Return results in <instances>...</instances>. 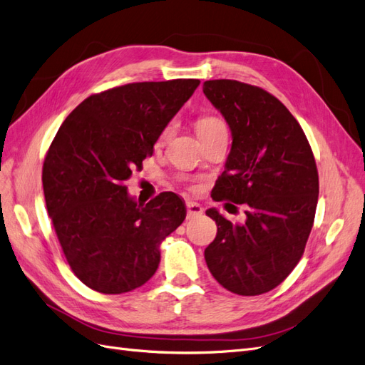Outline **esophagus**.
<instances>
[{"instance_id": "1", "label": "esophagus", "mask_w": 365, "mask_h": 365, "mask_svg": "<svg viewBox=\"0 0 365 365\" xmlns=\"http://www.w3.org/2000/svg\"><path fill=\"white\" fill-rule=\"evenodd\" d=\"M185 207H187V216L189 217H196L202 215V207L197 202H187Z\"/></svg>"}]
</instances>
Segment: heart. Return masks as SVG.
Returning a JSON list of instances; mask_svg holds the SVG:
<instances>
[{"mask_svg":"<svg viewBox=\"0 0 365 365\" xmlns=\"http://www.w3.org/2000/svg\"><path fill=\"white\" fill-rule=\"evenodd\" d=\"M220 126H224L222 121H220L217 117H213V115H202L196 120L195 123V128H196V134L201 135V134H207V132H212ZM172 132V126H165L161 132V140L168 138Z\"/></svg>","mask_w":365,"mask_h":365,"instance_id":"1","label":"heart"}]
</instances>
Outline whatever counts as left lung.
<instances>
[{
  "label": "left lung",
  "mask_w": 365,
  "mask_h": 365,
  "mask_svg": "<svg viewBox=\"0 0 365 365\" xmlns=\"http://www.w3.org/2000/svg\"><path fill=\"white\" fill-rule=\"evenodd\" d=\"M202 90L233 137L212 197L245 208L244 224L207 210L217 235L205 262L225 289L260 295L279 286L303 256L318 202L315 158L295 117L268 91L228 79L207 81Z\"/></svg>",
  "instance_id": "left-lung-1"
}]
</instances>
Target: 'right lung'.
<instances>
[{
  "label": "right lung",
  "instance_id": "add662e5",
  "mask_svg": "<svg viewBox=\"0 0 365 365\" xmlns=\"http://www.w3.org/2000/svg\"><path fill=\"white\" fill-rule=\"evenodd\" d=\"M200 83L115 86L85 98L61 125L43 160V196L65 259L88 288L123 294L155 274L160 244L182 224L185 205L172 192L137 204L125 181Z\"/></svg>",
  "mask_w": 365,
  "mask_h": 365
}]
</instances>
